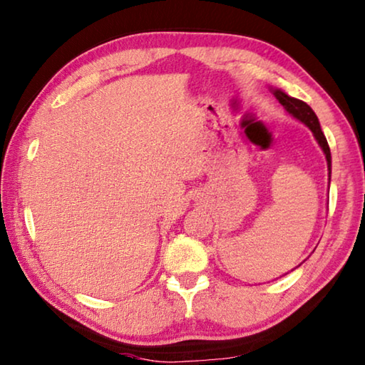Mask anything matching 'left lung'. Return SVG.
Segmentation results:
<instances>
[{"mask_svg": "<svg viewBox=\"0 0 365 365\" xmlns=\"http://www.w3.org/2000/svg\"><path fill=\"white\" fill-rule=\"evenodd\" d=\"M274 91V95L279 103L282 104L283 108L287 109L288 114H292L294 119L301 120L304 123L306 127H309V130L314 133V137H316L319 146L322 148V151L325 154V159H327V168H329V183H330V177H331V154H330V148L329 143H327V138L322 132V128H320V123L319 119L314 110L311 109L309 104H306L304 101L301 100H296V98L288 96L287 93H283L282 90H272Z\"/></svg>", "mask_w": 365, "mask_h": 365, "instance_id": "obj_1", "label": "left lung"}]
</instances>
